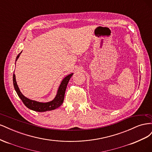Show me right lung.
<instances>
[{
  "instance_id": "right-lung-1",
  "label": "right lung",
  "mask_w": 152,
  "mask_h": 152,
  "mask_svg": "<svg viewBox=\"0 0 152 152\" xmlns=\"http://www.w3.org/2000/svg\"><path fill=\"white\" fill-rule=\"evenodd\" d=\"M21 53L22 51L20 53L18 54V55L16 58V61L18 60V59L19 58ZM15 65H16V63H15ZM73 73H70V74L68 75L66 77L64 78V79L62 80L60 85L59 86V88L57 91V94L56 96H55V98L52 101H50V102H46V103L39 102H37V101L32 100L25 97V96L21 93L19 87H18V86L17 85L15 73H14L13 74V85L18 96H19L20 98L23 102V103H24V104L27 108L31 110H34V111L39 112L50 111V110H53L56 108H58L62 104L64 100V98H65V91L66 89L69 80H70V78L73 75Z\"/></svg>"
}]
</instances>
